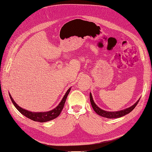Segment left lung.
<instances>
[{"mask_svg": "<svg viewBox=\"0 0 152 152\" xmlns=\"http://www.w3.org/2000/svg\"><path fill=\"white\" fill-rule=\"evenodd\" d=\"M140 99L137 100L135 104H134L132 106H131V107H129V108H127L126 109H124V110H121V111H117V112H107V111H105V110L101 109L100 108H99L98 107L97 105L96 104V103H94V100L93 99V96H92V94L90 93L91 103V105H92V107H93V108L95 111V112L97 114H98L99 115H100V116L108 118H119V117H121L126 115H127L128 113H129L131 111H132L133 109H134L136 107V105H137V103H138Z\"/></svg>", "mask_w": 152, "mask_h": 152, "instance_id": "8db88e82", "label": "left lung"}]
</instances>
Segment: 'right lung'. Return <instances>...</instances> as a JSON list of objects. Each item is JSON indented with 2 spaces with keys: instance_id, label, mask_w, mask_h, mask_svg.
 Masks as SVG:
<instances>
[{
  "instance_id": "add662e5",
  "label": "right lung",
  "mask_w": 152,
  "mask_h": 152,
  "mask_svg": "<svg viewBox=\"0 0 152 152\" xmlns=\"http://www.w3.org/2000/svg\"><path fill=\"white\" fill-rule=\"evenodd\" d=\"M71 90V87L68 89L66 91V94L65 96H63V98L62 100L61 101V102L59 103V104L57 106V107L54 108L52 110H50L49 112H30L28 111V110H25L23 108H21L20 106H18L16 103L14 99H12V96L10 94V98L12 101V102L13 104L15 105V107L16 108V109L19 111L22 115H23L24 116L26 117L27 118H28L31 120L35 121V122H48L51 120H53V119L56 118L59 116V115L61 113L62 110L63 108L64 105H65L66 99L67 98V96L70 93V91Z\"/></svg>"
}]
</instances>
